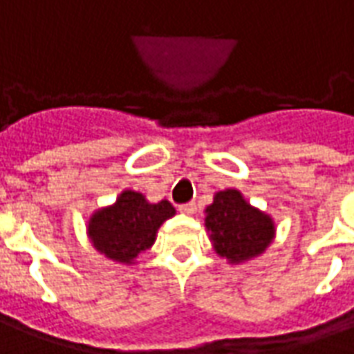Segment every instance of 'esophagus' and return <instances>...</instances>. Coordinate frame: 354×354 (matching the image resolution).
Returning a JSON list of instances; mask_svg holds the SVG:
<instances>
[{"instance_id":"esophagus-1","label":"esophagus","mask_w":354,"mask_h":354,"mask_svg":"<svg viewBox=\"0 0 354 354\" xmlns=\"http://www.w3.org/2000/svg\"><path fill=\"white\" fill-rule=\"evenodd\" d=\"M178 210H180L182 214L192 216L197 212V205H195V203H185V205H180V207H178Z\"/></svg>"}]
</instances>
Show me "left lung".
Instances as JSON below:
<instances>
[{"label": "left lung", "instance_id": "obj_1", "mask_svg": "<svg viewBox=\"0 0 354 354\" xmlns=\"http://www.w3.org/2000/svg\"><path fill=\"white\" fill-rule=\"evenodd\" d=\"M205 214V225L216 254L230 263H241L260 256L274 237L273 218L246 203L237 189L216 193Z\"/></svg>", "mask_w": 354, "mask_h": 354}]
</instances>
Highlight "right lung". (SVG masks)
Instances as JSON below:
<instances>
[{
  "label": "right lung",
  "instance_id": "add662e5",
  "mask_svg": "<svg viewBox=\"0 0 354 354\" xmlns=\"http://www.w3.org/2000/svg\"><path fill=\"white\" fill-rule=\"evenodd\" d=\"M174 214L169 201L149 203L142 193L124 189L113 205L91 216L87 233L94 248L108 260L129 266L153 245L161 223Z\"/></svg>",
  "mask_w": 354,
  "mask_h": 354
}]
</instances>
